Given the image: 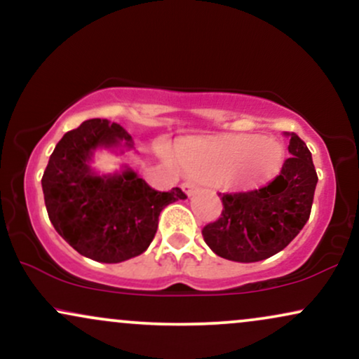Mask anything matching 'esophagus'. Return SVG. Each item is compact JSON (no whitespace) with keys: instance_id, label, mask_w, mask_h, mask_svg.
I'll return each mask as SVG.
<instances>
[{"instance_id":"esophagus-1","label":"esophagus","mask_w":359,"mask_h":359,"mask_svg":"<svg viewBox=\"0 0 359 359\" xmlns=\"http://www.w3.org/2000/svg\"><path fill=\"white\" fill-rule=\"evenodd\" d=\"M182 191L187 194V196H191V194L196 191V184H194L192 180H185V182L182 184Z\"/></svg>"}]
</instances>
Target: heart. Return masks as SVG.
Returning a JSON list of instances; mask_svg holds the SVG:
<instances>
[{"label": "heart", "mask_w": 359, "mask_h": 359, "mask_svg": "<svg viewBox=\"0 0 359 359\" xmlns=\"http://www.w3.org/2000/svg\"><path fill=\"white\" fill-rule=\"evenodd\" d=\"M179 155L185 170L199 179L251 187L278 174L285 151L277 140L250 135L208 145H182ZM248 156L251 172L245 168Z\"/></svg>", "instance_id": "1"}]
</instances>
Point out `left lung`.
I'll return each instance as SVG.
<instances>
[{
  "label": "left lung",
  "instance_id": "1",
  "mask_svg": "<svg viewBox=\"0 0 359 359\" xmlns=\"http://www.w3.org/2000/svg\"><path fill=\"white\" fill-rule=\"evenodd\" d=\"M288 137L290 158L271 182L248 192L219 194V219L203 228L205 245L217 257L262 262L285 248L309 221L317 174L306 143L295 133Z\"/></svg>",
  "mask_w": 359,
  "mask_h": 359
}]
</instances>
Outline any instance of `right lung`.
Wrapping results in <instances>:
<instances>
[{
    "instance_id": "obj_1",
    "label": "right lung",
    "mask_w": 359,
    "mask_h": 359,
    "mask_svg": "<svg viewBox=\"0 0 359 359\" xmlns=\"http://www.w3.org/2000/svg\"><path fill=\"white\" fill-rule=\"evenodd\" d=\"M121 143L133 148L125 128L108 119H88L62 137L42 177L55 231L94 262L119 263L142 255L154 241L162 209L187 197L179 187L155 191L131 168L97 175L89 165L94 150Z\"/></svg>"
}]
</instances>
